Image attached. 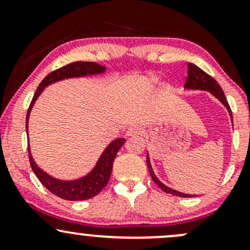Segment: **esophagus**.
Instances as JSON below:
<instances>
[{
	"label": "esophagus",
	"instance_id": "obj_1",
	"mask_svg": "<svg viewBox=\"0 0 250 250\" xmlns=\"http://www.w3.org/2000/svg\"><path fill=\"white\" fill-rule=\"evenodd\" d=\"M143 134V130L140 127H137V125H133V127L128 128L127 133H125V135H127L128 137H135V136H140V135Z\"/></svg>",
	"mask_w": 250,
	"mask_h": 250
}]
</instances>
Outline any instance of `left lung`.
I'll return each instance as SVG.
<instances>
[{"label":"left lung","mask_w":250,"mask_h":250,"mask_svg":"<svg viewBox=\"0 0 250 250\" xmlns=\"http://www.w3.org/2000/svg\"><path fill=\"white\" fill-rule=\"evenodd\" d=\"M185 88L186 89H190V90H206V91H209L211 95H213L214 97H216V99L219 100V101L222 103L223 105H225V107L227 108V110H228L229 115H230L231 121H233V116H231L230 107H229L228 101H227L225 94H223L222 88L220 87L219 83L215 81L213 77L209 76L207 73H205V71L201 69V68L197 67V65H195L194 63H188V76H187V80H186ZM147 166H148L149 173H150L151 179H153L154 182L156 183V185L159 186V187L161 188L162 190L165 191V193L175 195V196H180V197H193L194 196V195H189V194L181 193V191L174 190V189L169 188L166 185H163L161 181L157 179L156 175H155V173H154L153 168H151L150 160H149V155L148 154H147Z\"/></svg>","instance_id":"obj_1"}]
</instances>
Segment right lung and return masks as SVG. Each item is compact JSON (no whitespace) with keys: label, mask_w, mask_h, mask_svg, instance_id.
Segmentation results:
<instances>
[{"label":"right lung","mask_w":250,"mask_h":250,"mask_svg":"<svg viewBox=\"0 0 250 250\" xmlns=\"http://www.w3.org/2000/svg\"><path fill=\"white\" fill-rule=\"evenodd\" d=\"M104 71L105 67L100 65L99 63L83 61L69 63V64L64 65V67L51 71L49 75L45 76L44 79H43V81L40 83L35 94H34L33 100H31V103L27 113V120H25V129H27V133L28 121H29L31 109H33V105L37 100V97L41 95V93L44 90L45 87H48L51 83H55L64 79L97 75V74H102L104 73ZM125 141V139H117L115 141L111 142L110 145H108L107 148L103 150L100 159L97 160L93 170L85 175V176L81 177V179L73 181L57 180L55 177L48 175L45 171H43L42 169L36 165L35 161H34L30 153L29 146H28V154H29L31 169H33V171L35 173L37 179L40 180V182H41L50 193H53L54 195H56V196L68 201H82L96 196V195L105 187L109 179H110L111 169H113V163L116 157L117 151L120 150V148L122 147Z\"/></svg>","instance_id":"obj_1"}]
</instances>
